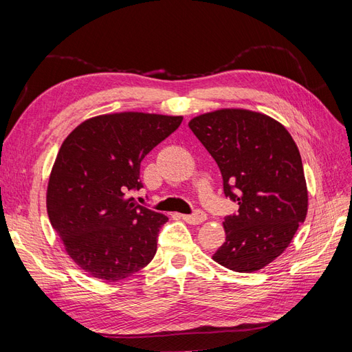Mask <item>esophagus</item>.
<instances>
[{
    "label": "esophagus",
    "mask_w": 352,
    "mask_h": 352,
    "mask_svg": "<svg viewBox=\"0 0 352 352\" xmlns=\"http://www.w3.org/2000/svg\"><path fill=\"white\" fill-rule=\"evenodd\" d=\"M180 217H182L186 223H189V225H199V223H202L207 219L206 212L202 210H197L194 214H182Z\"/></svg>",
    "instance_id": "obj_1"
}]
</instances>
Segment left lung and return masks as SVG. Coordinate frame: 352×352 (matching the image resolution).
I'll use <instances>...</instances> for the list:
<instances>
[{
    "instance_id": "1",
    "label": "left lung",
    "mask_w": 352,
    "mask_h": 352,
    "mask_svg": "<svg viewBox=\"0 0 352 352\" xmlns=\"http://www.w3.org/2000/svg\"><path fill=\"white\" fill-rule=\"evenodd\" d=\"M189 127L217 163L225 195L239 206L223 221L226 242L212 260L233 272H257L286 250L307 216L298 146L279 122L250 110L201 114Z\"/></svg>"
}]
</instances>
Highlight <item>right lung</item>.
<instances>
[{
  "label": "right lung",
  "instance_id": "obj_1",
  "mask_svg": "<svg viewBox=\"0 0 352 352\" xmlns=\"http://www.w3.org/2000/svg\"><path fill=\"white\" fill-rule=\"evenodd\" d=\"M180 123V116L105 114L80 123L63 142L47 211L70 258L91 278L122 280L154 258L160 228L168 219L126 192L144 186V157Z\"/></svg>",
  "mask_w": 352,
  "mask_h": 352
}]
</instances>
